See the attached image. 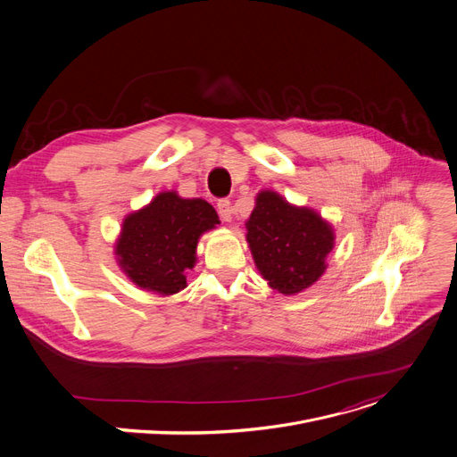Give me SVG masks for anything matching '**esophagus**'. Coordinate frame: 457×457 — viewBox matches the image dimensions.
<instances>
[{
    "instance_id": "1",
    "label": "esophagus",
    "mask_w": 457,
    "mask_h": 457,
    "mask_svg": "<svg viewBox=\"0 0 457 457\" xmlns=\"http://www.w3.org/2000/svg\"><path fill=\"white\" fill-rule=\"evenodd\" d=\"M217 210H219V215L224 222H231L233 219V207H231V202L228 198H220L217 202Z\"/></svg>"
}]
</instances>
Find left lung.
Masks as SVG:
<instances>
[{"instance_id":"obj_1","label":"left lung","mask_w":457,"mask_h":457,"mask_svg":"<svg viewBox=\"0 0 457 457\" xmlns=\"http://www.w3.org/2000/svg\"><path fill=\"white\" fill-rule=\"evenodd\" d=\"M245 240L257 270L284 295L310 287L326 270L336 235L310 207H297L275 191H261L245 222Z\"/></svg>"}]
</instances>
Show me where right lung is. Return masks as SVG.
<instances>
[{"label":"right lung","mask_w":457,"mask_h":457,"mask_svg":"<svg viewBox=\"0 0 457 457\" xmlns=\"http://www.w3.org/2000/svg\"><path fill=\"white\" fill-rule=\"evenodd\" d=\"M219 215L202 198H180L175 191L158 193L151 204L123 219L116 240V261L138 287L158 295L184 289L186 271L196 262V244L213 229Z\"/></svg>","instance_id":"add662e5"}]
</instances>
